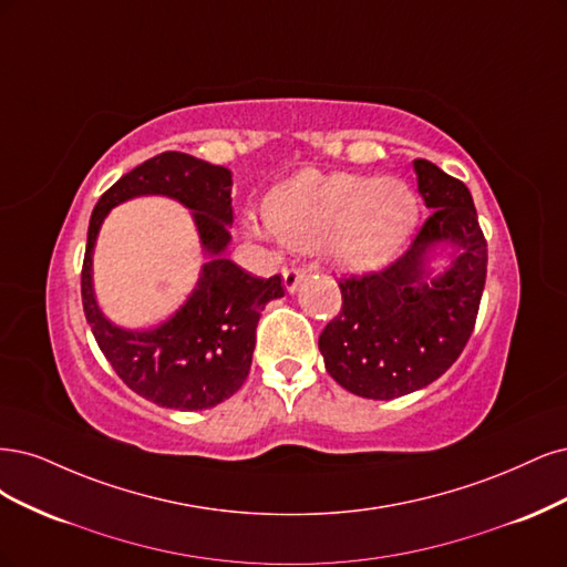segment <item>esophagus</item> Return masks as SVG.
Wrapping results in <instances>:
<instances>
[{
  "label": "esophagus",
  "mask_w": 567,
  "mask_h": 567,
  "mask_svg": "<svg viewBox=\"0 0 567 567\" xmlns=\"http://www.w3.org/2000/svg\"><path fill=\"white\" fill-rule=\"evenodd\" d=\"M301 280H303V270L301 268L289 266V268L282 270V282H285L287 291H295L301 285Z\"/></svg>",
  "instance_id": "obj_1"
}]
</instances>
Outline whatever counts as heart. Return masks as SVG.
I'll use <instances>...</instances> for the list:
<instances>
[{
    "label": "heart",
    "instance_id": "b5f03b06",
    "mask_svg": "<svg viewBox=\"0 0 567 567\" xmlns=\"http://www.w3.org/2000/svg\"><path fill=\"white\" fill-rule=\"evenodd\" d=\"M416 197L398 178L299 172L264 199L268 233L291 249H322L337 266L370 270L389 261L416 224ZM247 233L266 235L247 221Z\"/></svg>",
    "mask_w": 567,
    "mask_h": 567
}]
</instances>
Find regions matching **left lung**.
I'll list each match as a JSON object with an SVG mask.
<instances>
[{
	"label": "left lung",
	"mask_w": 567,
	"mask_h": 567,
	"mask_svg": "<svg viewBox=\"0 0 567 567\" xmlns=\"http://www.w3.org/2000/svg\"><path fill=\"white\" fill-rule=\"evenodd\" d=\"M414 172L431 216L389 268L339 282L341 310L318 341L327 372L360 398L429 386L460 358L478 316L487 243L473 197L429 159H414ZM437 244L455 249L443 274L427 266Z\"/></svg>",
	"instance_id": "1"
}]
</instances>
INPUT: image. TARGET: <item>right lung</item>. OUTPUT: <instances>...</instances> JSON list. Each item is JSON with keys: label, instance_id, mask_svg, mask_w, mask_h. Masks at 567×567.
I'll list each match as a JSON object with an SVG mask.
<instances>
[{"label": "right lung", "instance_id": "1", "mask_svg": "<svg viewBox=\"0 0 567 567\" xmlns=\"http://www.w3.org/2000/svg\"><path fill=\"white\" fill-rule=\"evenodd\" d=\"M233 174L186 153H162L107 188L89 221L82 266L84 316L99 349L134 393L169 410H207L243 386L257 324L268 301L285 297L280 276L254 278L224 257L233 226ZM138 194H167L188 206L208 264L187 303L153 331H122L97 308L90 257L102 218Z\"/></svg>", "mask_w": 567, "mask_h": 567}]
</instances>
